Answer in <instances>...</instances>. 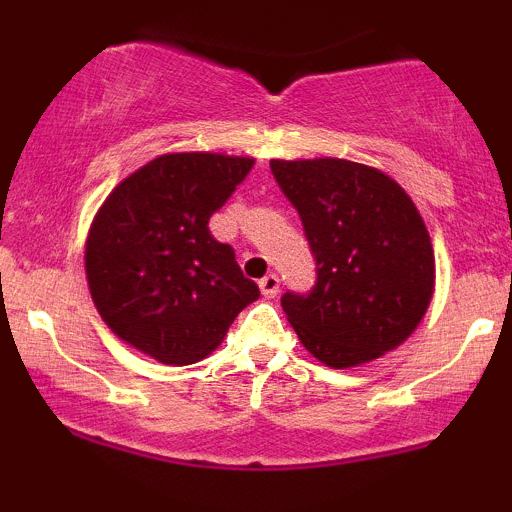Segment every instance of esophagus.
I'll return each mask as SVG.
<instances>
[{"mask_svg": "<svg viewBox=\"0 0 512 512\" xmlns=\"http://www.w3.org/2000/svg\"><path fill=\"white\" fill-rule=\"evenodd\" d=\"M260 291H262V296L274 298L276 293H279V276H276L274 272L267 274V276H262V279H260Z\"/></svg>", "mask_w": 512, "mask_h": 512, "instance_id": "34e87169", "label": "esophagus"}]
</instances>
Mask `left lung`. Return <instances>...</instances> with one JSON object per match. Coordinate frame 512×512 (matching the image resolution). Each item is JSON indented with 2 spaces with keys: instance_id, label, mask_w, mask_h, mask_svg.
Returning a JSON list of instances; mask_svg holds the SVG:
<instances>
[{
  "instance_id": "1",
  "label": "left lung",
  "mask_w": 512,
  "mask_h": 512,
  "mask_svg": "<svg viewBox=\"0 0 512 512\" xmlns=\"http://www.w3.org/2000/svg\"><path fill=\"white\" fill-rule=\"evenodd\" d=\"M315 255L313 291L281 296L305 349L351 368L397 349L436 286L431 236L411 197L383 170L344 161H269Z\"/></svg>"
}]
</instances>
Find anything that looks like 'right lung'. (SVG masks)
Here are the masks:
<instances>
[{
  "instance_id": "1",
  "label": "right lung",
  "mask_w": 512,
  "mask_h": 512,
  "mask_svg": "<svg viewBox=\"0 0 512 512\" xmlns=\"http://www.w3.org/2000/svg\"><path fill=\"white\" fill-rule=\"evenodd\" d=\"M255 158L163 154L110 192L86 238V279L105 325L168 363L202 361L260 289L209 219Z\"/></svg>"
}]
</instances>
